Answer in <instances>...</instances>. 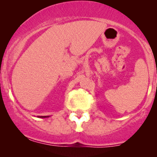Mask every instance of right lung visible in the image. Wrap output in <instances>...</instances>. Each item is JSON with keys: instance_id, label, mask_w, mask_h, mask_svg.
I'll return each instance as SVG.
<instances>
[{"instance_id": "add662e5", "label": "right lung", "mask_w": 157, "mask_h": 157, "mask_svg": "<svg viewBox=\"0 0 157 157\" xmlns=\"http://www.w3.org/2000/svg\"><path fill=\"white\" fill-rule=\"evenodd\" d=\"M39 118H48L49 116H38Z\"/></svg>"}]
</instances>
